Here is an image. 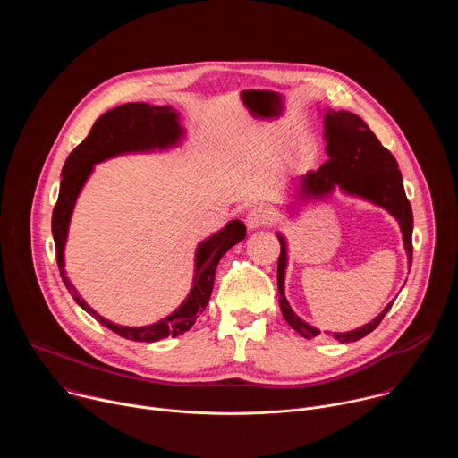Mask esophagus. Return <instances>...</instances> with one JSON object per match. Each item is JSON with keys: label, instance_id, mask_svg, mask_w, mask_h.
<instances>
[{"label": "esophagus", "instance_id": "1", "mask_svg": "<svg viewBox=\"0 0 458 458\" xmlns=\"http://www.w3.org/2000/svg\"><path fill=\"white\" fill-rule=\"evenodd\" d=\"M270 221H272V214H270L267 208H263V207L251 208V210L248 212V216H246V226H248V228H263V226H267Z\"/></svg>", "mask_w": 458, "mask_h": 458}]
</instances>
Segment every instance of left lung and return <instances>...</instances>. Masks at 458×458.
Wrapping results in <instances>:
<instances>
[{"label":"left lung","instance_id":"obj_1","mask_svg":"<svg viewBox=\"0 0 458 458\" xmlns=\"http://www.w3.org/2000/svg\"><path fill=\"white\" fill-rule=\"evenodd\" d=\"M324 138H326V161L317 172H308L301 179V199L322 198L330 193L335 186L350 195L371 201L382 208H386L394 216L404 235V248L410 259H413V212L411 205L406 198L403 174L399 170V163L387 148L380 145L377 136L368 128V124L352 112L346 110H328L324 117ZM281 255L277 260V288H279V304L283 317L292 328L302 335L304 339H313L320 332L313 326L301 320L293 310L290 308L284 297V270H286V241L279 235ZM394 304V302H391ZM391 304H387L378 317L368 322L362 328L346 334H334L339 343H355L373 332L384 315L389 311Z\"/></svg>","mask_w":458,"mask_h":458}]
</instances>
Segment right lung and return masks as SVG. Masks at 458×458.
I'll use <instances>...</instances> for the list:
<instances>
[{"mask_svg":"<svg viewBox=\"0 0 458 458\" xmlns=\"http://www.w3.org/2000/svg\"><path fill=\"white\" fill-rule=\"evenodd\" d=\"M182 136L177 112L172 106H152L148 103H126L105 112L90 128L89 136L71 152L61 170V184L57 203L52 212V235L55 242V260L61 279L74 297V301L90 313L98 322L114 334L140 343H156L165 337H177L188 332L193 322L205 311L212 290L216 270L221 257L246 235V226L241 221H230L221 232L203 241L195 251V277L186 301L163 320L145 326V328H126L114 324L94 311L76 292L71 281L64 277L63 250L67 242L69 223L78 195L89 179L96 163L126 152L165 150L174 147Z\"/></svg>","mask_w":458,"mask_h":458,"instance_id":"obj_1","label":"right lung"}]
</instances>
